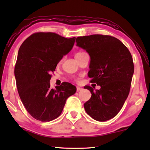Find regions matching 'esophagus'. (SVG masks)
<instances>
[{"mask_svg": "<svg viewBox=\"0 0 150 150\" xmlns=\"http://www.w3.org/2000/svg\"><path fill=\"white\" fill-rule=\"evenodd\" d=\"M81 90H82V88L79 87H77V92H79V91H80Z\"/></svg>", "mask_w": 150, "mask_h": 150, "instance_id": "esophagus-1", "label": "esophagus"}]
</instances>
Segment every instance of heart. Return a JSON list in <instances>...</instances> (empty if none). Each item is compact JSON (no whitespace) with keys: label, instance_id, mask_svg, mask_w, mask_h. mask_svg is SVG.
Masks as SVG:
<instances>
[{"label":"heart","instance_id":"b5f03b06","mask_svg":"<svg viewBox=\"0 0 150 150\" xmlns=\"http://www.w3.org/2000/svg\"><path fill=\"white\" fill-rule=\"evenodd\" d=\"M85 52H78L77 53H76V54H75V57L76 56H79V55H82L83 54H84Z\"/></svg>","mask_w":150,"mask_h":150}]
</instances>
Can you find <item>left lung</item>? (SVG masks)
Masks as SVG:
<instances>
[{
	"label": "left lung",
	"mask_w": 150,
	"mask_h": 150,
	"mask_svg": "<svg viewBox=\"0 0 150 150\" xmlns=\"http://www.w3.org/2000/svg\"><path fill=\"white\" fill-rule=\"evenodd\" d=\"M77 45L86 50L91 57L88 76L91 83L100 86L94 91L84 104L91 117L100 122L117 115L130 92L134 66L130 51L118 39L107 35L94 34L78 37Z\"/></svg>",
	"instance_id": "left-lung-1"
}]
</instances>
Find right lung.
<instances>
[{
	"mask_svg": "<svg viewBox=\"0 0 150 150\" xmlns=\"http://www.w3.org/2000/svg\"><path fill=\"white\" fill-rule=\"evenodd\" d=\"M76 38H66L53 32L32 34L20 47L14 68L21 101L33 118L49 122L59 116L67 98L77 88L69 83L50 88L54 73L63 55L73 47Z\"/></svg>",
	"mask_w": 150,
	"mask_h": 150,
	"instance_id": "add662e5",
	"label": "right lung"
}]
</instances>
